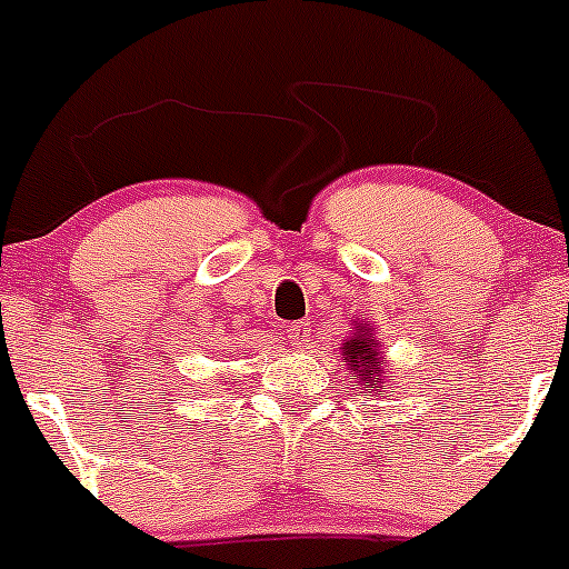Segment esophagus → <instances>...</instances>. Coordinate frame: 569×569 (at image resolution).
Returning <instances> with one entry per match:
<instances>
[{
	"label": "esophagus",
	"mask_w": 569,
	"mask_h": 569,
	"mask_svg": "<svg viewBox=\"0 0 569 569\" xmlns=\"http://www.w3.org/2000/svg\"><path fill=\"white\" fill-rule=\"evenodd\" d=\"M289 338L295 347H302V343L311 338V325H308V321H295V325L289 327Z\"/></svg>",
	"instance_id": "34e87169"
}]
</instances>
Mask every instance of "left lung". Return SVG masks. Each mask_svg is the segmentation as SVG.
Segmentation results:
<instances>
[{
	"mask_svg": "<svg viewBox=\"0 0 569 569\" xmlns=\"http://www.w3.org/2000/svg\"><path fill=\"white\" fill-rule=\"evenodd\" d=\"M382 341L377 338L375 325L363 319L355 321L352 336L341 343V360L349 371V380L358 382L360 393H382L386 388V369H382Z\"/></svg>",
	"mask_w": 569,
	"mask_h": 569,
	"instance_id": "obj_1",
	"label": "left lung"
}]
</instances>
